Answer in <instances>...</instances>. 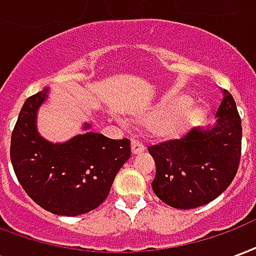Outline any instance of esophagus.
<instances>
[{"instance_id": "obj_1", "label": "esophagus", "mask_w": 256, "mask_h": 256, "mask_svg": "<svg viewBox=\"0 0 256 256\" xmlns=\"http://www.w3.org/2000/svg\"><path fill=\"white\" fill-rule=\"evenodd\" d=\"M145 150L144 144L138 141V140H133L132 141V152H133V155H137L140 152H142Z\"/></svg>"}]
</instances>
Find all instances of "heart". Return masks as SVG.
<instances>
[{"instance_id": "obj_1", "label": "heart", "mask_w": 256, "mask_h": 256, "mask_svg": "<svg viewBox=\"0 0 256 256\" xmlns=\"http://www.w3.org/2000/svg\"><path fill=\"white\" fill-rule=\"evenodd\" d=\"M189 101L185 94L168 96L142 116V123L156 126L155 133L162 138H177L202 114L198 106H186Z\"/></svg>"}]
</instances>
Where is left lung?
Returning a JSON list of instances; mask_svg holds the SVG:
<instances>
[{
  "label": "left lung",
  "instance_id": "left-lung-1",
  "mask_svg": "<svg viewBox=\"0 0 256 256\" xmlns=\"http://www.w3.org/2000/svg\"><path fill=\"white\" fill-rule=\"evenodd\" d=\"M214 128H190L181 138L150 145L156 174L152 189L174 208H196L230 185L242 158V119L225 92Z\"/></svg>",
  "mask_w": 256,
  "mask_h": 256
}]
</instances>
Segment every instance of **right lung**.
<instances>
[{
  "label": "right lung",
  "mask_w": 256,
  "mask_h": 256,
  "mask_svg": "<svg viewBox=\"0 0 256 256\" xmlns=\"http://www.w3.org/2000/svg\"><path fill=\"white\" fill-rule=\"evenodd\" d=\"M45 98L46 89L22 106L10 137L14 174L42 208L66 216L86 214L106 198L118 172L132 155L130 141L89 132L64 144H52L36 126L38 106Z\"/></svg>",
  "instance_id": "add662e5"
}]
</instances>
